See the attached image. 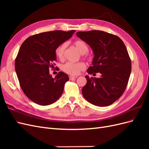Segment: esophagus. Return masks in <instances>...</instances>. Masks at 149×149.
Listing matches in <instances>:
<instances>
[{
  "label": "esophagus",
  "instance_id": "1",
  "mask_svg": "<svg viewBox=\"0 0 149 149\" xmlns=\"http://www.w3.org/2000/svg\"><path fill=\"white\" fill-rule=\"evenodd\" d=\"M69 78H70V79H76V78H78V76H70Z\"/></svg>",
  "mask_w": 149,
  "mask_h": 149
}]
</instances>
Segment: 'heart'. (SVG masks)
<instances>
[{"mask_svg":"<svg viewBox=\"0 0 149 149\" xmlns=\"http://www.w3.org/2000/svg\"><path fill=\"white\" fill-rule=\"evenodd\" d=\"M74 46L78 49V51L84 55V58H89V55H87V52H88V46L84 42L81 40H77L73 42ZM66 47V44L63 43L61 44L55 49V55L58 59L62 60L64 58V55L65 49ZM85 55L84 56V55ZM86 68V65L83 62L78 63H71L68 62L62 66V70L65 73L68 74L70 75L76 76L78 75L81 71L84 70Z\"/></svg>","mask_w":149,"mask_h":149,"instance_id":"heart-1","label":"heart"}]
</instances>
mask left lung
Masks as SVG:
<instances>
[{
	"mask_svg": "<svg viewBox=\"0 0 149 149\" xmlns=\"http://www.w3.org/2000/svg\"><path fill=\"white\" fill-rule=\"evenodd\" d=\"M76 36L93 49V66L87 72L99 78L86 76L82 89L84 97L97 106L112 104L123 95L131 72V60L124 42L118 36L101 30L78 31Z\"/></svg>",
	"mask_w": 149,
	"mask_h": 149,
	"instance_id": "1",
	"label": "left lung"
}]
</instances>
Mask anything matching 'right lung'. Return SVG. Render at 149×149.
<instances>
[{"instance_id":"add662e5","label":"right lung","mask_w":149,"mask_h":149,"mask_svg":"<svg viewBox=\"0 0 149 149\" xmlns=\"http://www.w3.org/2000/svg\"><path fill=\"white\" fill-rule=\"evenodd\" d=\"M74 32L46 31L30 36L22 44L15 58V71L22 91L35 103L49 105L63 94L68 76L60 71L53 78L49 69L55 65V49Z\"/></svg>"}]
</instances>
